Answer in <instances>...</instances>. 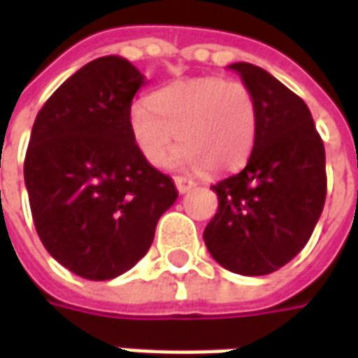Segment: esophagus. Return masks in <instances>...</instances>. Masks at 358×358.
<instances>
[{"mask_svg":"<svg viewBox=\"0 0 358 358\" xmlns=\"http://www.w3.org/2000/svg\"><path fill=\"white\" fill-rule=\"evenodd\" d=\"M174 184H176V188H178L180 194H186V192H189V189L196 186V182L186 178V176H176V178H174Z\"/></svg>","mask_w":358,"mask_h":358,"instance_id":"1","label":"esophagus"}]
</instances>
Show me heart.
<instances>
[{
  "label": "heart",
  "mask_w": 358,
  "mask_h": 358,
  "mask_svg": "<svg viewBox=\"0 0 358 358\" xmlns=\"http://www.w3.org/2000/svg\"><path fill=\"white\" fill-rule=\"evenodd\" d=\"M259 127L261 106L255 92L239 80L220 76L178 80L129 111L133 143L152 166H164L178 141V166L208 172L239 169L249 160Z\"/></svg>",
  "instance_id": "b5f03b06"
}]
</instances>
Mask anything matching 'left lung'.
Segmentation results:
<instances>
[{"label": "left lung", "mask_w": 358, "mask_h": 358, "mask_svg": "<svg viewBox=\"0 0 358 358\" xmlns=\"http://www.w3.org/2000/svg\"><path fill=\"white\" fill-rule=\"evenodd\" d=\"M229 68L259 99L261 127L247 166L211 186L220 206L203 241L223 268L262 276L312 237L327 192L325 148L300 96L255 64Z\"/></svg>", "instance_id": "left-lung-1"}]
</instances>
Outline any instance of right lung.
Returning a JSON list of instances; mask_svg holds the SVG:
<instances>
[{
    "label": "right lung",
    "mask_w": 358,
    "mask_h": 358,
    "mask_svg": "<svg viewBox=\"0 0 358 358\" xmlns=\"http://www.w3.org/2000/svg\"><path fill=\"white\" fill-rule=\"evenodd\" d=\"M145 84L125 58H96L46 99L31 131L25 186L36 233L52 259L86 280L133 268L178 198L129 131Z\"/></svg>",
    "instance_id": "right-lung-1"
}]
</instances>
